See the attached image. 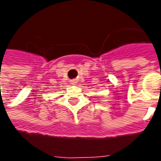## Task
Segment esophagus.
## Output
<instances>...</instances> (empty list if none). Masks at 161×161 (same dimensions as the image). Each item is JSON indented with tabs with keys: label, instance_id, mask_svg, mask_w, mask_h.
<instances>
[{
	"label": "esophagus",
	"instance_id": "esophagus-1",
	"mask_svg": "<svg viewBox=\"0 0 161 161\" xmlns=\"http://www.w3.org/2000/svg\"><path fill=\"white\" fill-rule=\"evenodd\" d=\"M72 82H74V81H72Z\"/></svg>",
	"mask_w": 161,
	"mask_h": 161
}]
</instances>
